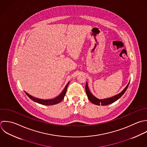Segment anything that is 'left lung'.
Masks as SVG:
<instances>
[{"label": "left lung", "mask_w": 147, "mask_h": 147, "mask_svg": "<svg viewBox=\"0 0 147 147\" xmlns=\"http://www.w3.org/2000/svg\"><path fill=\"white\" fill-rule=\"evenodd\" d=\"M129 82L128 83L127 86L125 87V88L121 93H120L119 94H117L115 96H113L112 97H111V98H106V99H103V100H99V99L97 98L90 93V92L89 89L87 82H86V86H85V91H86V94L88 96V97L89 100L93 104H94L95 105H107L111 104L113 102L117 101V100H119L124 94V93L125 92V91L127 90V88L129 86Z\"/></svg>", "instance_id": "left-lung-1"}]
</instances>
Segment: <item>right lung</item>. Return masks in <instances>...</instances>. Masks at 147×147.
<instances>
[{
  "instance_id": "1",
  "label": "right lung",
  "mask_w": 147,
  "mask_h": 147,
  "mask_svg": "<svg viewBox=\"0 0 147 147\" xmlns=\"http://www.w3.org/2000/svg\"><path fill=\"white\" fill-rule=\"evenodd\" d=\"M69 82L67 83V84L66 85V86H65V89H63V90L62 91V92L61 93V94L59 96H58V97H57L56 98H54V99H51V100H42V99H39L38 98H35L32 97V96L28 94L27 93L25 92L26 94L28 96V97L31 99L32 100H33L34 101L39 103L40 104H42V105H55L57 104H58L59 102H60L64 98L65 94H66V92L68 86Z\"/></svg>"
}]
</instances>
